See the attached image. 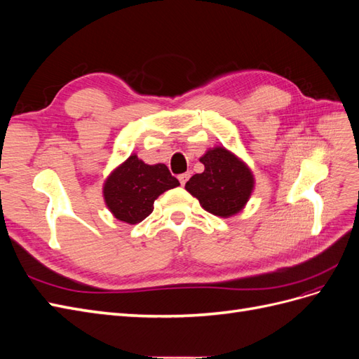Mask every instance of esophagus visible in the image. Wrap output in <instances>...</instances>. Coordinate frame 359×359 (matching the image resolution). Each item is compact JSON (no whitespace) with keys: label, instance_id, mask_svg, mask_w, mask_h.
Instances as JSON below:
<instances>
[{"label":"esophagus","instance_id":"obj_1","mask_svg":"<svg viewBox=\"0 0 359 359\" xmlns=\"http://www.w3.org/2000/svg\"><path fill=\"white\" fill-rule=\"evenodd\" d=\"M189 178H190V173H181V175L178 177L181 186H186V182L189 181Z\"/></svg>","mask_w":359,"mask_h":359}]
</instances>
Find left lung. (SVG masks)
<instances>
[{
  "mask_svg": "<svg viewBox=\"0 0 359 359\" xmlns=\"http://www.w3.org/2000/svg\"><path fill=\"white\" fill-rule=\"evenodd\" d=\"M205 170L193 175L186 190L205 211L217 217H232L248 202L255 178L245 163L223 147L208 149L201 157Z\"/></svg>",
  "mask_w": 359,
  "mask_h": 359,
  "instance_id": "1",
  "label": "left lung"
}]
</instances>
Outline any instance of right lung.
Instances as JSON below:
<instances>
[{"mask_svg":"<svg viewBox=\"0 0 359 359\" xmlns=\"http://www.w3.org/2000/svg\"><path fill=\"white\" fill-rule=\"evenodd\" d=\"M178 186L166 165H147L132 154L104 181L103 198L115 219L136 224L153 212L161 193Z\"/></svg>","mask_w":359,"mask_h":359,"instance_id":"add662e5","label":"right lung"}]
</instances>
